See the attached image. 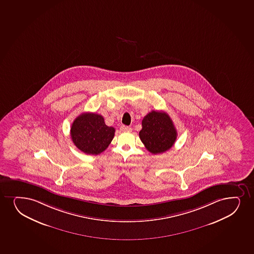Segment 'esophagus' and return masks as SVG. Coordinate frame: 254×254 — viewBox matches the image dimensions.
I'll return each instance as SVG.
<instances>
[{
  "instance_id": "34e87169",
  "label": "esophagus",
  "mask_w": 254,
  "mask_h": 254,
  "mask_svg": "<svg viewBox=\"0 0 254 254\" xmlns=\"http://www.w3.org/2000/svg\"><path fill=\"white\" fill-rule=\"evenodd\" d=\"M121 131H131V128L130 127H127V126H122L121 127Z\"/></svg>"
}]
</instances>
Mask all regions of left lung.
Instances as JSON below:
<instances>
[{
  "label": "left lung",
  "instance_id": "1",
  "mask_svg": "<svg viewBox=\"0 0 254 254\" xmlns=\"http://www.w3.org/2000/svg\"><path fill=\"white\" fill-rule=\"evenodd\" d=\"M177 135L173 121L166 112L152 111L143 117L139 137L149 152H166L175 143Z\"/></svg>",
  "mask_w": 254,
  "mask_h": 254
}]
</instances>
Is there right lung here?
I'll list each match as a JSON object with an SVG mask.
<instances>
[{
    "label": "right lung",
    "instance_id": "1",
    "mask_svg": "<svg viewBox=\"0 0 254 254\" xmlns=\"http://www.w3.org/2000/svg\"><path fill=\"white\" fill-rule=\"evenodd\" d=\"M113 127L105 125L101 115L82 113L75 118L70 128L72 141L87 155H99L107 149L115 135Z\"/></svg>",
    "mask_w": 254,
    "mask_h": 254
}]
</instances>
